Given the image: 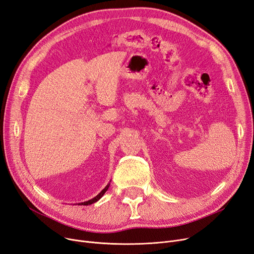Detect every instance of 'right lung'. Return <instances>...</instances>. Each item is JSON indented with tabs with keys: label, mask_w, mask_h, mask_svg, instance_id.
Here are the masks:
<instances>
[{
	"label": "right lung",
	"mask_w": 254,
	"mask_h": 254,
	"mask_svg": "<svg viewBox=\"0 0 254 254\" xmlns=\"http://www.w3.org/2000/svg\"><path fill=\"white\" fill-rule=\"evenodd\" d=\"M109 187H110V184H108V185L105 187V189H104V190H102V191H101V193H100V194H97V195H96L94 198H92V199L88 200V201H84V202H81V203H79V205H88V204H92V203L96 202L97 200H100L101 198L104 196V194L107 192V190L109 189Z\"/></svg>",
	"instance_id": "add662e5"
}]
</instances>
